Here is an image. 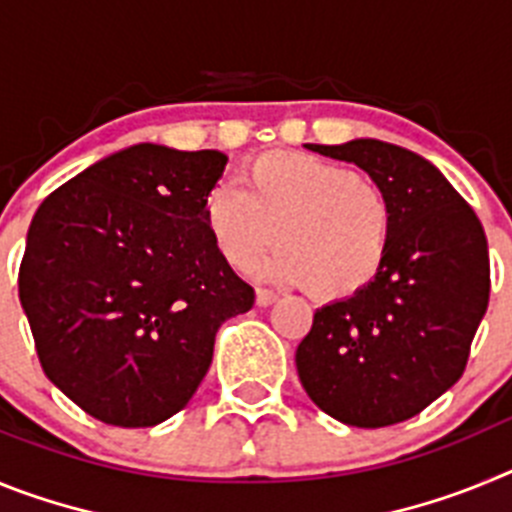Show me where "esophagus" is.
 <instances>
[{
    "instance_id": "34e87169",
    "label": "esophagus",
    "mask_w": 512,
    "mask_h": 512,
    "mask_svg": "<svg viewBox=\"0 0 512 512\" xmlns=\"http://www.w3.org/2000/svg\"><path fill=\"white\" fill-rule=\"evenodd\" d=\"M277 300H279V295L277 292H271V289H259V292H256V305L259 307H269V305H274Z\"/></svg>"
}]
</instances>
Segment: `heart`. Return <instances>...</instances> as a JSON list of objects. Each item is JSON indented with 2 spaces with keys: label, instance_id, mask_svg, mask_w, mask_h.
<instances>
[{
  "label": "heart",
  "instance_id": "obj_1",
  "mask_svg": "<svg viewBox=\"0 0 512 512\" xmlns=\"http://www.w3.org/2000/svg\"><path fill=\"white\" fill-rule=\"evenodd\" d=\"M241 189L217 184L202 220L217 256L251 269L271 248L264 274L336 302L364 292L390 256L395 205L372 176L295 151H269L238 171Z\"/></svg>",
  "mask_w": 512,
  "mask_h": 512
}]
</instances>
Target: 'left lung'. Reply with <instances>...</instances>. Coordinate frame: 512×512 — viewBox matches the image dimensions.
Instances as JSON below:
<instances>
[{"label": "left lung", "mask_w": 512, "mask_h": 512, "mask_svg": "<svg viewBox=\"0 0 512 512\" xmlns=\"http://www.w3.org/2000/svg\"><path fill=\"white\" fill-rule=\"evenodd\" d=\"M351 161L395 205L384 269L364 292L315 312L297 374L330 418L384 428L413 418L467 369L490 302V256L479 217L418 153L382 140L307 146Z\"/></svg>", "instance_id": "left-lung-1"}]
</instances>
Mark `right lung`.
I'll return each mask as SVG.
<instances>
[{"label": "right lung", "mask_w": 512, "mask_h": 512, "mask_svg": "<svg viewBox=\"0 0 512 512\" xmlns=\"http://www.w3.org/2000/svg\"><path fill=\"white\" fill-rule=\"evenodd\" d=\"M220 151L140 143L43 200L27 230L20 302L45 377L84 413L148 428L192 400L217 328L256 292L212 246L202 202Z\"/></svg>", "instance_id": "add662e5"}]
</instances>
